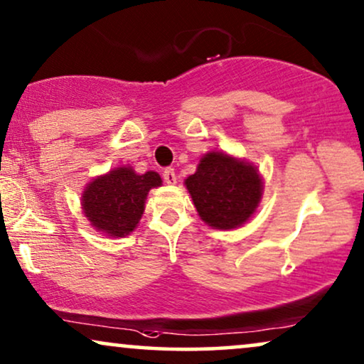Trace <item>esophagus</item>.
<instances>
[{"label":"esophagus","instance_id":"esophagus-1","mask_svg":"<svg viewBox=\"0 0 364 364\" xmlns=\"http://www.w3.org/2000/svg\"><path fill=\"white\" fill-rule=\"evenodd\" d=\"M163 179L168 183V185H174V183H176V174H174V169L173 168L164 169Z\"/></svg>","mask_w":364,"mask_h":364}]
</instances>
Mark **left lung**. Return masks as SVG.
Masks as SVG:
<instances>
[{"instance_id":"obj_1","label":"left lung","mask_w":364,"mask_h":364,"mask_svg":"<svg viewBox=\"0 0 364 364\" xmlns=\"http://www.w3.org/2000/svg\"><path fill=\"white\" fill-rule=\"evenodd\" d=\"M185 183L201 220L216 230L243 225L255 213L263 190L251 164L225 153H208Z\"/></svg>"}]
</instances>
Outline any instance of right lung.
<instances>
[{
    "instance_id": "obj_1",
    "label": "right lung",
    "mask_w": 364,
    "mask_h": 364,
    "mask_svg": "<svg viewBox=\"0 0 364 364\" xmlns=\"http://www.w3.org/2000/svg\"><path fill=\"white\" fill-rule=\"evenodd\" d=\"M161 186L158 173L136 174L132 168H118L93 179L83 196L85 215L98 231L126 236L136 228L151 188Z\"/></svg>"
}]
</instances>
